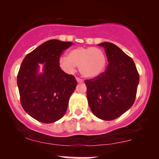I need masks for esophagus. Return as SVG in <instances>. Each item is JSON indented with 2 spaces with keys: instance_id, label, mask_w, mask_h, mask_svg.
I'll return each instance as SVG.
<instances>
[{
  "instance_id": "obj_1",
  "label": "esophagus",
  "mask_w": 159,
  "mask_h": 159,
  "mask_svg": "<svg viewBox=\"0 0 159 159\" xmlns=\"http://www.w3.org/2000/svg\"><path fill=\"white\" fill-rule=\"evenodd\" d=\"M76 80H77V81L78 82V83H83L84 82L83 79H81V78H76Z\"/></svg>"
}]
</instances>
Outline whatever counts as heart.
Masks as SVG:
<instances>
[{"label":"heart","instance_id":"1","mask_svg":"<svg viewBox=\"0 0 159 159\" xmlns=\"http://www.w3.org/2000/svg\"><path fill=\"white\" fill-rule=\"evenodd\" d=\"M106 63L105 52L95 47H78L69 51L67 57L63 56L59 59L60 66L66 72L73 73L77 66L81 75L87 78L99 75Z\"/></svg>","mask_w":159,"mask_h":159}]
</instances>
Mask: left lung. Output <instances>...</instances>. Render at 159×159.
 <instances>
[{"mask_svg": "<svg viewBox=\"0 0 159 159\" xmlns=\"http://www.w3.org/2000/svg\"><path fill=\"white\" fill-rule=\"evenodd\" d=\"M98 45L105 48L108 64L97 77L85 80L87 100L95 116L112 120L134 104L139 74L133 60L119 47L107 42Z\"/></svg>", "mask_w": 159, "mask_h": 159, "instance_id": "obj_1", "label": "left lung"}]
</instances>
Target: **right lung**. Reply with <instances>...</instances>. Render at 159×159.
I'll return each instance as SVG.
<instances>
[{
  "mask_svg": "<svg viewBox=\"0 0 159 159\" xmlns=\"http://www.w3.org/2000/svg\"><path fill=\"white\" fill-rule=\"evenodd\" d=\"M72 45L71 42L48 40L27 54L20 66L17 84L21 106L41 123H54L63 117L78 84L59 64L61 54ZM39 63H43V74L38 73Z\"/></svg>",
  "mask_w": 159,
  "mask_h": 159,
  "instance_id": "right-lung-1",
  "label": "right lung"
}]
</instances>
